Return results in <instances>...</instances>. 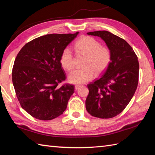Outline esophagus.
I'll list each match as a JSON object with an SVG mask.
<instances>
[{
  "label": "esophagus",
  "instance_id": "obj_1",
  "mask_svg": "<svg viewBox=\"0 0 155 155\" xmlns=\"http://www.w3.org/2000/svg\"><path fill=\"white\" fill-rule=\"evenodd\" d=\"M81 85H78V84H77V85H75V87H74V88H75V90H77L78 88H79L80 87H81Z\"/></svg>",
  "mask_w": 155,
  "mask_h": 155
}]
</instances>
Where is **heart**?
<instances>
[{
	"label": "heart",
	"mask_w": 155,
	"mask_h": 155,
	"mask_svg": "<svg viewBox=\"0 0 155 155\" xmlns=\"http://www.w3.org/2000/svg\"><path fill=\"white\" fill-rule=\"evenodd\" d=\"M74 48L78 54L86 56L84 68L76 69L69 75V81L74 84H83L93 79L94 74H103L111 61L110 49L101 45L96 39L84 36L74 43ZM60 62L65 70L71 71L74 68V58L72 51L65 48L62 51Z\"/></svg>",
	"instance_id": "obj_1"
}]
</instances>
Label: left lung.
I'll use <instances>...</instances> for the list:
<instances>
[{"instance_id":"obj_1","label":"left lung","mask_w":155,"mask_h":155,"mask_svg":"<svg viewBox=\"0 0 155 155\" xmlns=\"http://www.w3.org/2000/svg\"><path fill=\"white\" fill-rule=\"evenodd\" d=\"M100 37L111 51V61L103 75L87 84L86 108L101 118L116 117L129 103L139 83V64L133 48L123 38L106 31L88 32Z\"/></svg>"}]
</instances>
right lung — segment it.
I'll list each match as a JSON object with an SVG mask.
<instances>
[{"label": "right lung", "instance_id": "add662e5", "mask_svg": "<svg viewBox=\"0 0 155 155\" xmlns=\"http://www.w3.org/2000/svg\"><path fill=\"white\" fill-rule=\"evenodd\" d=\"M78 33L42 36L27 42L16 56L12 72L16 97L23 109L35 118L54 119L67 108L74 86H58L67 78L60 57Z\"/></svg>", "mask_w": 155, "mask_h": 155}]
</instances>
